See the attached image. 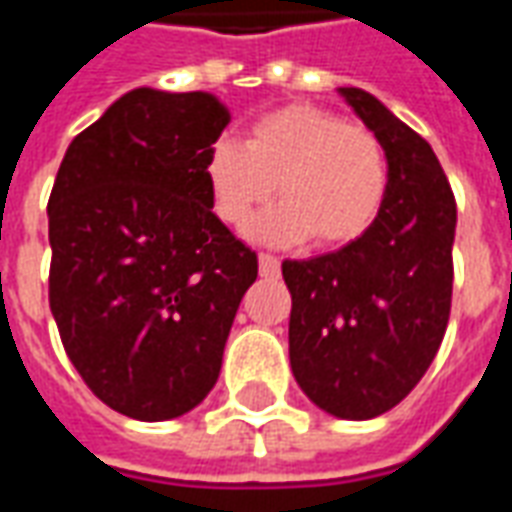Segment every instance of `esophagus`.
<instances>
[{
    "label": "esophagus",
    "mask_w": 512,
    "mask_h": 512,
    "mask_svg": "<svg viewBox=\"0 0 512 512\" xmlns=\"http://www.w3.org/2000/svg\"><path fill=\"white\" fill-rule=\"evenodd\" d=\"M257 263H260V274H263V277H279V257L260 255L257 257Z\"/></svg>",
    "instance_id": "1"
}]
</instances>
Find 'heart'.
Segmentation results:
<instances>
[{
    "label": "heart",
    "mask_w": 512,
    "mask_h": 512,
    "mask_svg": "<svg viewBox=\"0 0 512 512\" xmlns=\"http://www.w3.org/2000/svg\"><path fill=\"white\" fill-rule=\"evenodd\" d=\"M213 211L246 230L268 202L285 200L255 227L268 244L343 246L367 233L386 194V158L373 131L312 104L279 106L246 128L244 142L216 139L202 164Z\"/></svg>",
    "instance_id": "1"
}]
</instances>
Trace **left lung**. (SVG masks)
Wrapping results in <instances>:
<instances>
[{"label":"left lung","mask_w":512,"mask_h":512,"mask_svg":"<svg viewBox=\"0 0 512 512\" xmlns=\"http://www.w3.org/2000/svg\"><path fill=\"white\" fill-rule=\"evenodd\" d=\"M384 147L376 222L337 252L285 260L290 367L326 414L373 419L419 384L450 321L455 197L433 147L376 95L340 87Z\"/></svg>","instance_id":"left-lung-1"}]
</instances>
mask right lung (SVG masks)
Segmentation results:
<instances>
[{
	"mask_svg": "<svg viewBox=\"0 0 512 512\" xmlns=\"http://www.w3.org/2000/svg\"><path fill=\"white\" fill-rule=\"evenodd\" d=\"M227 123L211 93L136 87L73 139L51 189V315L84 384L131 419L200 406L257 279L202 172Z\"/></svg>",
	"mask_w": 512,
	"mask_h": 512,
	"instance_id": "1",
	"label": "right lung"
}]
</instances>
